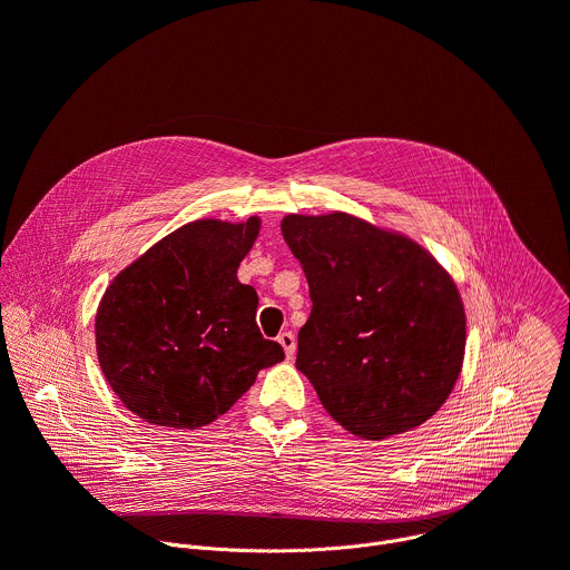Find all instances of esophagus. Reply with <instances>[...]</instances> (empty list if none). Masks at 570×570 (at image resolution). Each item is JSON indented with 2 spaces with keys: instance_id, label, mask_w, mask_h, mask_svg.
I'll use <instances>...</instances> for the list:
<instances>
[{
  "instance_id": "34e87169",
  "label": "esophagus",
  "mask_w": 570,
  "mask_h": 570,
  "mask_svg": "<svg viewBox=\"0 0 570 570\" xmlns=\"http://www.w3.org/2000/svg\"><path fill=\"white\" fill-rule=\"evenodd\" d=\"M277 343L284 347V354H286V358H293V356H295V336H293L291 332H284V334H279Z\"/></svg>"
}]
</instances>
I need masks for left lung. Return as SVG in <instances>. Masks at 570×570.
<instances>
[{
	"label": "left lung",
	"instance_id": "obj_1",
	"mask_svg": "<svg viewBox=\"0 0 570 570\" xmlns=\"http://www.w3.org/2000/svg\"><path fill=\"white\" fill-rule=\"evenodd\" d=\"M282 234L313 299L295 367L322 409L361 440L429 422L464 363L466 313L451 273L415 238L350 212L286 214Z\"/></svg>",
	"mask_w": 570,
	"mask_h": 570
}]
</instances>
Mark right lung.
Returning <instances> with one entry per match:
<instances>
[{
	"mask_svg": "<svg viewBox=\"0 0 570 570\" xmlns=\"http://www.w3.org/2000/svg\"><path fill=\"white\" fill-rule=\"evenodd\" d=\"M262 218H198L159 238L106 288L97 356L126 409L148 424L200 429L225 415L284 350L257 327L238 264Z\"/></svg>",
	"mask_w": 570,
	"mask_h": 570,
	"instance_id": "1",
	"label": "right lung"
}]
</instances>
